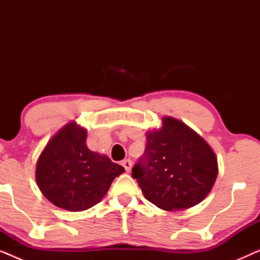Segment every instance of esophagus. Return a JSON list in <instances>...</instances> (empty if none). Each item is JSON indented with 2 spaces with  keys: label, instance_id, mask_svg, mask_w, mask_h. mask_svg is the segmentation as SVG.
Instances as JSON below:
<instances>
[{
  "label": "esophagus",
  "instance_id": "obj_1",
  "mask_svg": "<svg viewBox=\"0 0 260 260\" xmlns=\"http://www.w3.org/2000/svg\"><path fill=\"white\" fill-rule=\"evenodd\" d=\"M122 165H123L124 168H125L126 172L129 173L130 170H131V167H133V161H131V159H129V158L124 159V161L122 162Z\"/></svg>",
  "mask_w": 260,
  "mask_h": 260
}]
</instances>
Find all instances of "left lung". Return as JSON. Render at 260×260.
Returning a JSON list of instances; mask_svg holds the SVG:
<instances>
[{
  "mask_svg": "<svg viewBox=\"0 0 260 260\" xmlns=\"http://www.w3.org/2000/svg\"><path fill=\"white\" fill-rule=\"evenodd\" d=\"M218 176L214 151L204 138L173 117L148 131L144 155L133 168L145 199L165 211L200 204Z\"/></svg>",
  "mask_w": 260,
  "mask_h": 260,
  "instance_id": "8db88e82",
  "label": "left lung"
}]
</instances>
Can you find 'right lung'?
Listing matches in <instances>:
<instances>
[{
	"mask_svg": "<svg viewBox=\"0 0 260 260\" xmlns=\"http://www.w3.org/2000/svg\"><path fill=\"white\" fill-rule=\"evenodd\" d=\"M86 130L66 124L48 142L37 163L38 186L53 205L71 212L93 207L108 193L115 177L125 172L106 155L91 151Z\"/></svg>",
	"mask_w": 260,
	"mask_h": 260,
	"instance_id": "right-lung-1",
	"label": "right lung"
}]
</instances>
